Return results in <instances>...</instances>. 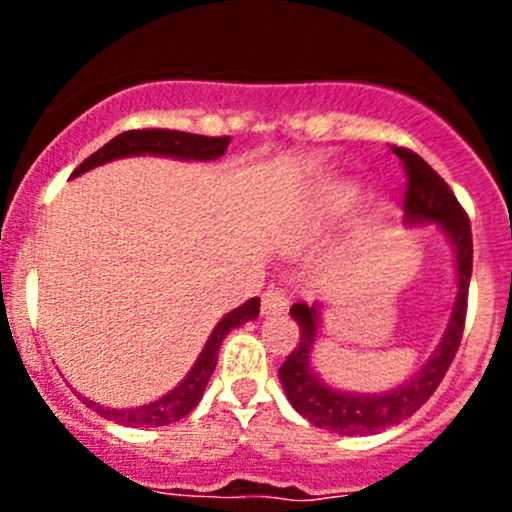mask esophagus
Returning <instances> with one entry per match:
<instances>
[{
  "label": "esophagus",
  "mask_w": 512,
  "mask_h": 512,
  "mask_svg": "<svg viewBox=\"0 0 512 512\" xmlns=\"http://www.w3.org/2000/svg\"><path fill=\"white\" fill-rule=\"evenodd\" d=\"M287 310V295L279 287H269L261 297V315H277Z\"/></svg>",
  "instance_id": "34e87169"
}]
</instances>
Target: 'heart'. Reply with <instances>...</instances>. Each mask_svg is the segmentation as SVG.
I'll return each mask as SVG.
<instances>
[{"instance_id":"1","label":"heart","mask_w":512,"mask_h":512,"mask_svg":"<svg viewBox=\"0 0 512 512\" xmlns=\"http://www.w3.org/2000/svg\"><path fill=\"white\" fill-rule=\"evenodd\" d=\"M359 197L361 187L356 182L341 179V182L328 184L315 200V215H318V220H336V217L346 215L359 202Z\"/></svg>"}]
</instances>
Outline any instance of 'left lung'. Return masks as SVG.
Segmentation results:
<instances>
[{"label":"left lung","instance_id":"obj_1","mask_svg":"<svg viewBox=\"0 0 512 512\" xmlns=\"http://www.w3.org/2000/svg\"><path fill=\"white\" fill-rule=\"evenodd\" d=\"M400 156L408 171V189H405V223L408 225H436L441 235L454 248L456 264V297L451 305L449 323L443 330L436 351L428 356L418 372L405 382L395 384L392 390L382 392H351L338 390L325 382L315 366L312 354L318 343L320 305H292L289 315L300 325V343L279 366V382L292 408L307 423L325 428L338 436H369L390 425L402 423L420 410L425 400L436 392L443 374L449 372L451 361L459 348L464 333V315H467L469 279H472V225L456 202L454 192L441 176L425 164L418 153L408 148H392Z\"/></svg>","mask_w":512,"mask_h":512}]
</instances>
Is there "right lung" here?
I'll return each mask as SVG.
<instances>
[{
  "instance_id": "add662e5",
  "label": "right lung",
  "mask_w": 512,
  "mask_h": 512,
  "mask_svg": "<svg viewBox=\"0 0 512 512\" xmlns=\"http://www.w3.org/2000/svg\"><path fill=\"white\" fill-rule=\"evenodd\" d=\"M228 143L230 138H207V135L182 133V130H128V133H120L117 138H112L97 153H92L71 174V179L81 176L84 171H92L97 166L117 161V158L130 156H164L176 158V161H215V158L223 156ZM256 318H259V297H251L241 307H235L228 315H223V320L212 328L210 338L205 341V348L200 351L187 377L176 384L174 390L166 392L164 397H158V400L146 402L140 408H104V405H97L92 400L84 402L102 418L128 425V428H158V425L176 423L187 413H192L194 405L205 395L207 382H210L217 366V351H220V343L225 341V336L233 328H238V325Z\"/></svg>"
}]
</instances>
